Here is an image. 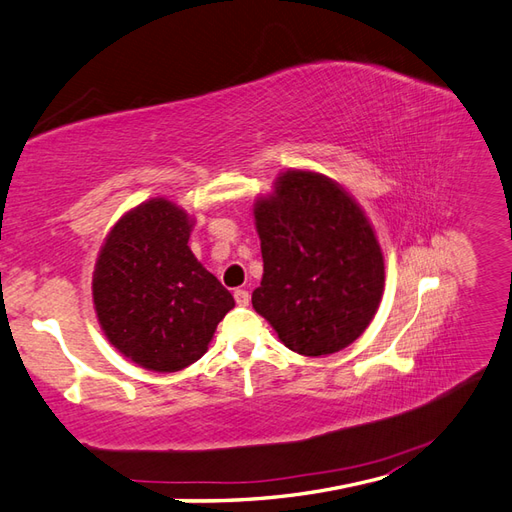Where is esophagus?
<instances>
[{"label": "esophagus", "instance_id": "esophagus-1", "mask_svg": "<svg viewBox=\"0 0 512 512\" xmlns=\"http://www.w3.org/2000/svg\"><path fill=\"white\" fill-rule=\"evenodd\" d=\"M233 298H235V303H238L240 307H246L248 300H251V294H248L246 290H235Z\"/></svg>", "mask_w": 512, "mask_h": 512}]
</instances>
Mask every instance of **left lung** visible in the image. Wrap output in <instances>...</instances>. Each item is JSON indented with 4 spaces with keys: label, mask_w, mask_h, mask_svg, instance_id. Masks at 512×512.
I'll return each instance as SVG.
<instances>
[{
    "label": "left lung",
    "mask_w": 512,
    "mask_h": 512,
    "mask_svg": "<svg viewBox=\"0 0 512 512\" xmlns=\"http://www.w3.org/2000/svg\"><path fill=\"white\" fill-rule=\"evenodd\" d=\"M253 214L264 257L255 311L298 355L350 346L385 290L383 251L361 205L331 177L287 168Z\"/></svg>",
    "instance_id": "obj_1"
}]
</instances>
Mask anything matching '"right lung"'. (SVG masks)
Returning a JSON list of instances; mask_svg holds the SVG:
<instances>
[{"label":"right lung","instance_id":"add662e5","mask_svg":"<svg viewBox=\"0 0 512 512\" xmlns=\"http://www.w3.org/2000/svg\"><path fill=\"white\" fill-rule=\"evenodd\" d=\"M194 218L157 196L114 222L93 272L97 320L110 344L151 372L199 361L218 322L235 307L190 251Z\"/></svg>","mask_w":512,"mask_h":512}]
</instances>
